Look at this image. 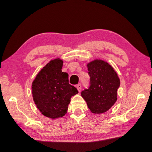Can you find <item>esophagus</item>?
Masks as SVG:
<instances>
[{
	"mask_svg": "<svg viewBox=\"0 0 152 152\" xmlns=\"http://www.w3.org/2000/svg\"><path fill=\"white\" fill-rule=\"evenodd\" d=\"M76 88H77V89L78 91L80 92V91H81V84H78V85H77Z\"/></svg>",
	"mask_w": 152,
	"mask_h": 152,
	"instance_id": "34e87169",
	"label": "esophagus"
}]
</instances>
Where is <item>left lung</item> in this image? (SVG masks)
<instances>
[{
	"mask_svg": "<svg viewBox=\"0 0 152 152\" xmlns=\"http://www.w3.org/2000/svg\"><path fill=\"white\" fill-rule=\"evenodd\" d=\"M87 67L90 85L81 91V96L92 113H104L117 101L120 80L114 68L102 60L93 61Z\"/></svg>",
	"mask_w": 152,
	"mask_h": 152,
	"instance_id": "1",
	"label": "left lung"
}]
</instances>
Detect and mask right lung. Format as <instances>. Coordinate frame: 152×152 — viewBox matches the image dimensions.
I'll use <instances>...</instances> for the list:
<instances>
[{"label": "right lung", "instance_id": "add662e5", "mask_svg": "<svg viewBox=\"0 0 152 152\" xmlns=\"http://www.w3.org/2000/svg\"><path fill=\"white\" fill-rule=\"evenodd\" d=\"M63 61H50L38 73L32 83L33 100L41 113L48 118L64 115L72 96L78 91L70 85L68 74L62 71Z\"/></svg>", "mask_w": 152, "mask_h": 152}]
</instances>
